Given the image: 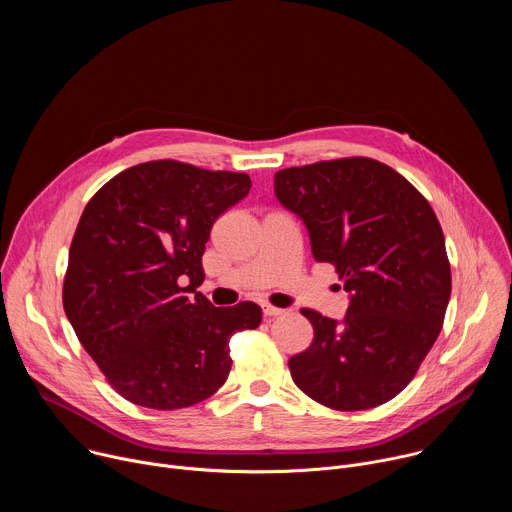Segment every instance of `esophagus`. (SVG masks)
<instances>
[{
	"instance_id": "esophagus-1",
	"label": "esophagus",
	"mask_w": 512,
	"mask_h": 512,
	"mask_svg": "<svg viewBox=\"0 0 512 512\" xmlns=\"http://www.w3.org/2000/svg\"><path fill=\"white\" fill-rule=\"evenodd\" d=\"M263 314H265L267 318H275V316H283L285 310L275 308V306H271V304H263Z\"/></svg>"
}]
</instances>
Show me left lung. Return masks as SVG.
<instances>
[{
	"label": "left lung",
	"instance_id": "left-lung-1",
	"mask_svg": "<svg viewBox=\"0 0 512 512\" xmlns=\"http://www.w3.org/2000/svg\"><path fill=\"white\" fill-rule=\"evenodd\" d=\"M314 259L332 263L350 294L342 322L304 308L312 344L289 358L314 401L360 411L391 401L415 377L444 326L452 273L440 221L423 194L371 158H342L275 174Z\"/></svg>",
	"mask_w": 512,
	"mask_h": 512
}]
</instances>
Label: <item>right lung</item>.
<instances>
[{
  "mask_svg": "<svg viewBox=\"0 0 512 512\" xmlns=\"http://www.w3.org/2000/svg\"><path fill=\"white\" fill-rule=\"evenodd\" d=\"M249 190L241 172L156 160L123 170L85 206L62 306L127 401L170 411L208 399L229 377L231 336L261 324L257 304L214 308L196 291L214 221Z\"/></svg>",
  "mask_w": 512,
  "mask_h": 512,
  "instance_id": "1",
  "label": "right lung"
}]
</instances>
